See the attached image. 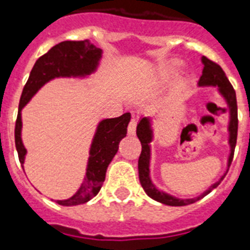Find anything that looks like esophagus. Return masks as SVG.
<instances>
[{"mask_svg": "<svg viewBox=\"0 0 250 250\" xmlns=\"http://www.w3.org/2000/svg\"><path fill=\"white\" fill-rule=\"evenodd\" d=\"M136 125H137V122L135 118H132L128 125V135L133 136L136 133Z\"/></svg>", "mask_w": 250, "mask_h": 250, "instance_id": "34e87169", "label": "esophagus"}]
</instances>
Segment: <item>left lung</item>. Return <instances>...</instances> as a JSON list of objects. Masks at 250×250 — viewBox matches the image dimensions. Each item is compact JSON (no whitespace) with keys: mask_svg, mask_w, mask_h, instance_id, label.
Here are the masks:
<instances>
[{"mask_svg":"<svg viewBox=\"0 0 250 250\" xmlns=\"http://www.w3.org/2000/svg\"><path fill=\"white\" fill-rule=\"evenodd\" d=\"M202 62L204 68H203V74L199 79V87H217L220 93L222 95L225 100L227 103L229 110H230V122H229V145H230V155H229V160H227V171L230 168V164L234 158L235 146H236V137H237V105H236V93H235L234 87L231 86V83L229 82L226 74L222 70L218 64L213 62L206 56L202 58ZM137 137H139L143 150L140 154L139 158V178L141 182V186L145 190V192L154 200L166 204V206L172 207H182L188 206L192 203L198 202L199 199H202L203 196H206L207 194H209L213 188H216L221 181L224 180L226 173L218 180L217 182L210 186L207 191H204L202 195L196 196L192 199H180L176 196L167 194V192L160 191L155 188V185L151 182L150 178V143L153 141V128H151V121L147 117L141 118V121L137 125V129H136Z\"/></svg>","mask_w":250,"mask_h":250,"instance_id":"left-lung-1","label":"left lung"}]
</instances>
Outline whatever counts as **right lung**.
<instances>
[{
  "label": "right lung",
  "mask_w": 250,
  "mask_h": 250,
  "mask_svg": "<svg viewBox=\"0 0 250 250\" xmlns=\"http://www.w3.org/2000/svg\"><path fill=\"white\" fill-rule=\"evenodd\" d=\"M103 50L88 40L64 41L38 59L26 81L19 103V111L15 123V146L21 166L25 160L26 149L21 141V110L41 87L54 78L78 77L83 78L97 69ZM131 114L125 113L118 118H109L97 125L90 147L86 176L77 192L69 199L56 200L60 206H79L97 195L105 181L107 166L118 151L121 140L127 135ZM24 168V167H23Z\"/></svg>",
  "instance_id": "right-lung-1"
}]
</instances>
